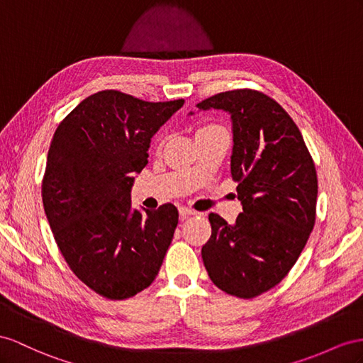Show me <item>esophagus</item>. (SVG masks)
<instances>
[{"label":"esophagus","mask_w":363,"mask_h":363,"mask_svg":"<svg viewBox=\"0 0 363 363\" xmlns=\"http://www.w3.org/2000/svg\"><path fill=\"white\" fill-rule=\"evenodd\" d=\"M179 215L181 218H187V216H193V215H198V211H194L189 207H179Z\"/></svg>","instance_id":"1"}]
</instances>
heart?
Wrapping results in <instances>:
<instances>
[{
	"instance_id": "obj_1",
	"label": "heart",
	"mask_w": 363,
	"mask_h": 363,
	"mask_svg": "<svg viewBox=\"0 0 363 363\" xmlns=\"http://www.w3.org/2000/svg\"><path fill=\"white\" fill-rule=\"evenodd\" d=\"M213 128H222V127H220V125H218V124H213V123H206V124H202V125L199 127L198 133H201V132H206V130H213Z\"/></svg>"
}]
</instances>
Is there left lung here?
<instances>
[{
	"label": "left lung",
	"instance_id": "obj_1",
	"mask_svg": "<svg viewBox=\"0 0 363 363\" xmlns=\"http://www.w3.org/2000/svg\"><path fill=\"white\" fill-rule=\"evenodd\" d=\"M196 107L231 115V178L242 202L233 225L210 213L211 236L202 261L222 291L252 299L290 273L311 235L318 202L314 161L291 116L262 91H222Z\"/></svg>",
	"mask_w": 363,
	"mask_h": 363
}]
</instances>
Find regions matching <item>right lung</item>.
Masks as SVG:
<instances>
[{
    "instance_id": "right-lung-1",
    "label": "right lung",
    "mask_w": 363,
    "mask_h": 363,
    "mask_svg": "<svg viewBox=\"0 0 363 363\" xmlns=\"http://www.w3.org/2000/svg\"><path fill=\"white\" fill-rule=\"evenodd\" d=\"M184 99L148 102L119 90L87 96L49 147L43 206L61 255L90 290L110 301L150 286L178 225V208H132L133 174L150 139Z\"/></svg>"
}]
</instances>
